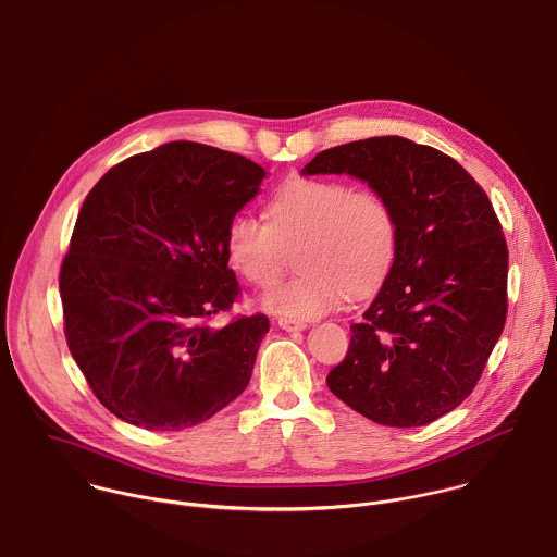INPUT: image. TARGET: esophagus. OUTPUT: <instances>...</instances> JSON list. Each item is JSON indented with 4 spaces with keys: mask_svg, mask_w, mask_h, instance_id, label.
I'll use <instances>...</instances> for the list:
<instances>
[{
    "mask_svg": "<svg viewBox=\"0 0 557 557\" xmlns=\"http://www.w3.org/2000/svg\"><path fill=\"white\" fill-rule=\"evenodd\" d=\"M278 326H281L283 331H302V329H307L305 322L292 320V318H278Z\"/></svg>",
    "mask_w": 557,
    "mask_h": 557,
    "instance_id": "esophagus-1",
    "label": "esophagus"
}]
</instances>
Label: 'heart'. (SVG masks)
<instances>
[{"instance_id": "obj_1", "label": "heart", "mask_w": 557, "mask_h": 557, "mask_svg": "<svg viewBox=\"0 0 557 557\" xmlns=\"http://www.w3.org/2000/svg\"><path fill=\"white\" fill-rule=\"evenodd\" d=\"M268 218L237 213L226 228V255L248 283L270 287L285 270L287 250L300 246V274L263 296L272 313L322 318L346 296L366 298L381 289L396 263L398 215L376 191L296 178L272 198Z\"/></svg>"}]
</instances>
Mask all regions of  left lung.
Segmentation results:
<instances>
[{"mask_svg": "<svg viewBox=\"0 0 557 557\" xmlns=\"http://www.w3.org/2000/svg\"><path fill=\"white\" fill-rule=\"evenodd\" d=\"M302 174L368 183L400 228L329 389L385 426L437 420L474 389L507 318V244L490 198L455 159L396 135L329 148Z\"/></svg>", "mask_w": 557, "mask_h": 557, "instance_id": "8db88e82", "label": "left lung"}]
</instances>
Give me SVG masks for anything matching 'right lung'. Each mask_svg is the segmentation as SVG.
I'll return each instance as SVG.
<instances>
[{
  "mask_svg": "<svg viewBox=\"0 0 557 557\" xmlns=\"http://www.w3.org/2000/svg\"><path fill=\"white\" fill-rule=\"evenodd\" d=\"M263 178L242 154L172 141L117 163L85 198L59 278L65 337L117 418L178 431L246 389L270 320H209L242 294L226 228Z\"/></svg>",
  "mask_w": 557,
  "mask_h": 557,
  "instance_id": "obj_1",
  "label": "right lung"
}]
</instances>
